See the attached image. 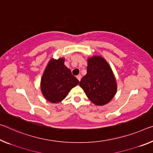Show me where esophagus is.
Wrapping results in <instances>:
<instances>
[{
  "label": "esophagus",
  "mask_w": 153,
  "mask_h": 153,
  "mask_svg": "<svg viewBox=\"0 0 153 153\" xmlns=\"http://www.w3.org/2000/svg\"><path fill=\"white\" fill-rule=\"evenodd\" d=\"M81 78H82L81 75H78V76H77V79H78L79 81H80V80H81Z\"/></svg>",
  "instance_id": "esophagus-1"
}]
</instances>
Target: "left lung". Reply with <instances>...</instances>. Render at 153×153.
Wrapping results in <instances>:
<instances>
[{"mask_svg": "<svg viewBox=\"0 0 153 153\" xmlns=\"http://www.w3.org/2000/svg\"><path fill=\"white\" fill-rule=\"evenodd\" d=\"M79 86L97 105L110 102L117 91L112 70L107 61L98 56L88 59L87 74L82 78Z\"/></svg>", "mask_w": 153, "mask_h": 153, "instance_id": "8db88e82", "label": "left lung"}]
</instances>
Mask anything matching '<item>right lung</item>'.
I'll use <instances>...</instances> for the list:
<instances>
[{
  "mask_svg": "<svg viewBox=\"0 0 153 153\" xmlns=\"http://www.w3.org/2000/svg\"><path fill=\"white\" fill-rule=\"evenodd\" d=\"M65 59H51L41 79V89L46 100L53 103H59L79 84L69 69L64 65Z\"/></svg>",
  "mask_w": 153,
  "mask_h": 153,
  "instance_id": "obj_1",
  "label": "right lung"
}]
</instances>
